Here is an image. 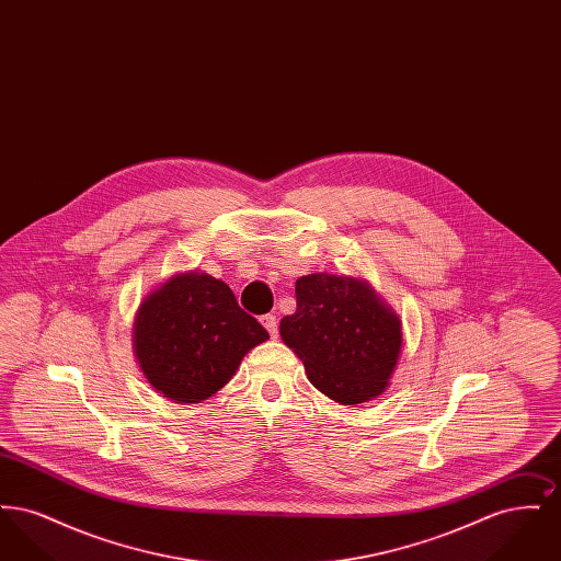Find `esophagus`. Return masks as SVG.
<instances>
[{"label": "esophagus", "mask_w": 561, "mask_h": 561, "mask_svg": "<svg viewBox=\"0 0 561 561\" xmlns=\"http://www.w3.org/2000/svg\"><path fill=\"white\" fill-rule=\"evenodd\" d=\"M263 325L267 328L268 334H271V339H277V320H275V316H263Z\"/></svg>", "instance_id": "esophagus-1"}]
</instances>
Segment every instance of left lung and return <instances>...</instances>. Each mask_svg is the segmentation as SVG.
<instances>
[{
	"label": "left lung",
	"mask_w": 561,
	"mask_h": 561,
	"mask_svg": "<svg viewBox=\"0 0 561 561\" xmlns=\"http://www.w3.org/2000/svg\"><path fill=\"white\" fill-rule=\"evenodd\" d=\"M284 345L311 385L343 405L382 396L400 362V316L368 279L311 273L296 279V311L279 321Z\"/></svg>",
	"instance_id": "8db88e82"
}]
</instances>
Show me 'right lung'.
I'll use <instances>...</instances> for the list:
<instances>
[{
	"label": "right lung",
	"mask_w": 561,
	"mask_h": 561,
	"mask_svg": "<svg viewBox=\"0 0 561 561\" xmlns=\"http://www.w3.org/2000/svg\"><path fill=\"white\" fill-rule=\"evenodd\" d=\"M267 330L241 311L236 294L191 268L161 282L134 316V355L147 382L174 403H202L238 373Z\"/></svg>",
	"instance_id": "1"
}]
</instances>
